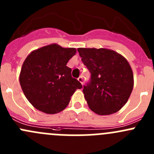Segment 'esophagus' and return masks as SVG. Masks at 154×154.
<instances>
[{
  "instance_id": "1",
  "label": "esophagus",
  "mask_w": 154,
  "mask_h": 154,
  "mask_svg": "<svg viewBox=\"0 0 154 154\" xmlns=\"http://www.w3.org/2000/svg\"><path fill=\"white\" fill-rule=\"evenodd\" d=\"M77 80H78V81L80 82V83H81L82 85H83V77H81V76H80V77H79V78L77 79Z\"/></svg>"
}]
</instances>
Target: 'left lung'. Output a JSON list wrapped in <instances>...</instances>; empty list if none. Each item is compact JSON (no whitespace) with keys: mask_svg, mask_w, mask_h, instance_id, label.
<instances>
[{"mask_svg":"<svg viewBox=\"0 0 154 154\" xmlns=\"http://www.w3.org/2000/svg\"><path fill=\"white\" fill-rule=\"evenodd\" d=\"M91 73L83 92L88 106L96 114L111 115L125 105L133 91V74L123 56L106 48L77 49Z\"/></svg>","mask_w":154,"mask_h":154,"instance_id":"1","label":"left lung"}]
</instances>
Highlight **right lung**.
<instances>
[{"label":"right lung","mask_w":154,"mask_h":154,"mask_svg":"<svg viewBox=\"0 0 154 154\" xmlns=\"http://www.w3.org/2000/svg\"><path fill=\"white\" fill-rule=\"evenodd\" d=\"M77 50L51 44L32 51L24 60L19 82L24 95L35 109L47 114L63 111L82 85L66 66Z\"/></svg>","instance_id":"add662e5"}]
</instances>
